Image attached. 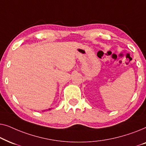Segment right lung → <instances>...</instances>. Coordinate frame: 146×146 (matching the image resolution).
I'll return each instance as SVG.
<instances>
[{
    "label": "right lung",
    "mask_w": 146,
    "mask_h": 146,
    "mask_svg": "<svg viewBox=\"0 0 146 146\" xmlns=\"http://www.w3.org/2000/svg\"><path fill=\"white\" fill-rule=\"evenodd\" d=\"M48 110H50V108H49V109H48Z\"/></svg>",
    "instance_id": "add662e5"
}]
</instances>
